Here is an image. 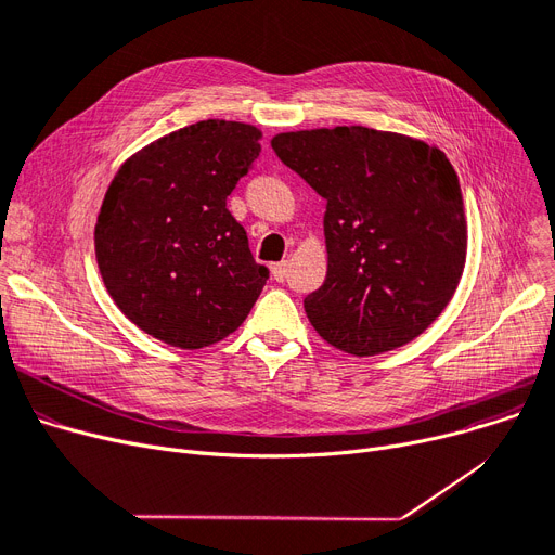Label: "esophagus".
Listing matches in <instances>:
<instances>
[{"label":"esophagus","mask_w":555,"mask_h":555,"mask_svg":"<svg viewBox=\"0 0 555 555\" xmlns=\"http://www.w3.org/2000/svg\"><path fill=\"white\" fill-rule=\"evenodd\" d=\"M272 274H274V279H276L279 283H283V281L287 279V262H285V260L274 262V266H272Z\"/></svg>","instance_id":"1"}]
</instances>
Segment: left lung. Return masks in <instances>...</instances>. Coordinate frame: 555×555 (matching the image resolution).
<instances>
[{
    "label": "left lung",
    "mask_w": 555,
    "mask_h": 555,
    "mask_svg": "<svg viewBox=\"0 0 555 555\" xmlns=\"http://www.w3.org/2000/svg\"><path fill=\"white\" fill-rule=\"evenodd\" d=\"M272 149L326 199L328 274L304 299L314 331L358 358L418 337L450 304L468 243L448 157L364 126L283 132Z\"/></svg>",
    "instance_id": "8db88e82"
}]
</instances>
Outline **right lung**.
Masks as SVG:
<instances>
[{"instance_id": "right-lung-1", "label": "right lung", "mask_w": 555, "mask_h": 555, "mask_svg": "<svg viewBox=\"0 0 555 555\" xmlns=\"http://www.w3.org/2000/svg\"><path fill=\"white\" fill-rule=\"evenodd\" d=\"M260 132L207 119L132 155L105 193L96 260L119 310L170 346L202 348L236 331L270 270L249 251L227 197L254 168Z\"/></svg>"}]
</instances>
